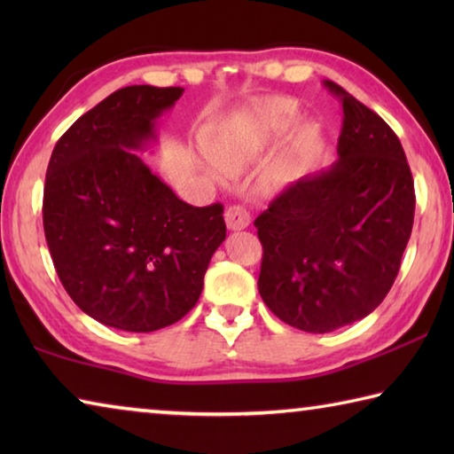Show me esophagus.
<instances>
[{
  "label": "esophagus",
  "mask_w": 454,
  "mask_h": 454,
  "mask_svg": "<svg viewBox=\"0 0 454 454\" xmlns=\"http://www.w3.org/2000/svg\"><path fill=\"white\" fill-rule=\"evenodd\" d=\"M250 212L242 206H230L226 210V224L230 230H244L250 224Z\"/></svg>",
  "instance_id": "esophagus-1"
}]
</instances>
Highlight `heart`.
<instances>
[{
    "label": "heart",
    "instance_id": "obj_1",
    "mask_svg": "<svg viewBox=\"0 0 454 454\" xmlns=\"http://www.w3.org/2000/svg\"><path fill=\"white\" fill-rule=\"evenodd\" d=\"M298 106L286 98H272L258 104L244 116L220 124L206 134V152L212 158L208 170L216 178H224V170H236L244 164L254 162L276 137L294 124ZM296 174V162L292 158L278 160L268 178L272 182H288Z\"/></svg>",
    "mask_w": 454,
    "mask_h": 454
}]
</instances>
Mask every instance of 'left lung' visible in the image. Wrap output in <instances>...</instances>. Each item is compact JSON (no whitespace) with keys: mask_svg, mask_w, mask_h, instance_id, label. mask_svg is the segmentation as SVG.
I'll return each instance as SVG.
<instances>
[{"mask_svg":"<svg viewBox=\"0 0 454 454\" xmlns=\"http://www.w3.org/2000/svg\"><path fill=\"white\" fill-rule=\"evenodd\" d=\"M342 104L338 160L276 196L254 220L258 290L276 317L325 334L371 314L401 270L414 222V182L396 134L334 82Z\"/></svg>","mask_w":454,"mask_h":454,"instance_id":"left-lung-1","label":"left lung"}]
</instances>
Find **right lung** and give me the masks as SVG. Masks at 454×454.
Returning <instances> with one entry per match:
<instances>
[{
    "label": "right lung",
    "mask_w": 454,
    "mask_h": 454,
    "mask_svg": "<svg viewBox=\"0 0 454 454\" xmlns=\"http://www.w3.org/2000/svg\"><path fill=\"white\" fill-rule=\"evenodd\" d=\"M184 88L128 86L75 120L51 152L43 232L61 284L106 326L152 333L186 317L226 238L224 206H190L132 150Z\"/></svg>",
    "instance_id": "obj_1"
}]
</instances>
